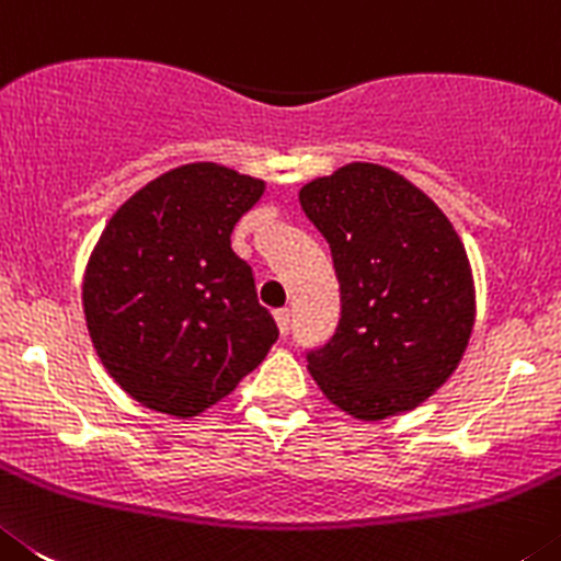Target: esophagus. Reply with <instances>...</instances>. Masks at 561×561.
<instances>
[{
  "label": "esophagus",
  "mask_w": 561,
  "mask_h": 561,
  "mask_svg": "<svg viewBox=\"0 0 561 561\" xmlns=\"http://www.w3.org/2000/svg\"><path fill=\"white\" fill-rule=\"evenodd\" d=\"M274 316H276V327H279V332L282 335H287V332H290V324H293V312L287 310V307H282V310H276Z\"/></svg>",
  "instance_id": "1"
}]
</instances>
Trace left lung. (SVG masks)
<instances>
[{
	"instance_id": "8db88e82",
	"label": "left lung",
	"mask_w": 561,
	"mask_h": 561,
	"mask_svg": "<svg viewBox=\"0 0 561 561\" xmlns=\"http://www.w3.org/2000/svg\"><path fill=\"white\" fill-rule=\"evenodd\" d=\"M330 243L341 316L305 352L327 400L366 422L411 411L456 371L476 324L463 245L422 190L377 164L301 186Z\"/></svg>"
}]
</instances>
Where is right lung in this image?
Segmentation results:
<instances>
[{
	"label": "right lung",
	"mask_w": 561,
	"mask_h": 561,
	"mask_svg": "<svg viewBox=\"0 0 561 561\" xmlns=\"http://www.w3.org/2000/svg\"><path fill=\"white\" fill-rule=\"evenodd\" d=\"M265 184L220 164L159 175L108 220L83 279L89 335L136 402L198 416L254 371L279 337L254 271L231 251Z\"/></svg>",
	"instance_id": "obj_1"
}]
</instances>
